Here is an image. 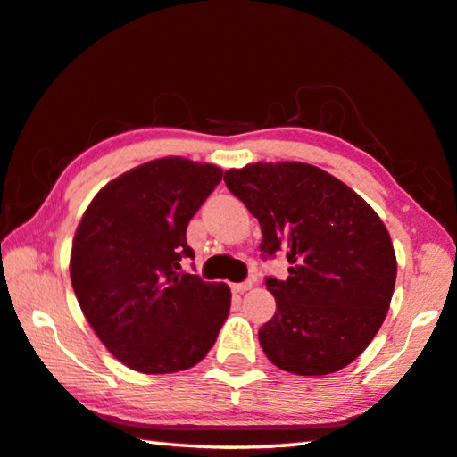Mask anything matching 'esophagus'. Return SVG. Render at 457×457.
Instances as JSON below:
<instances>
[{
    "label": "esophagus",
    "instance_id": "esophagus-1",
    "mask_svg": "<svg viewBox=\"0 0 457 457\" xmlns=\"http://www.w3.org/2000/svg\"><path fill=\"white\" fill-rule=\"evenodd\" d=\"M250 288H252V282H250V280H245V282H236V285H231V291L237 293V295H242V293H245V291H250Z\"/></svg>",
    "mask_w": 457,
    "mask_h": 457
}]
</instances>
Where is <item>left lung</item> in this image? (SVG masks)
I'll return each instance as SVG.
<instances>
[{
  "instance_id": "1",
  "label": "left lung",
  "mask_w": 457,
  "mask_h": 457,
  "mask_svg": "<svg viewBox=\"0 0 457 457\" xmlns=\"http://www.w3.org/2000/svg\"><path fill=\"white\" fill-rule=\"evenodd\" d=\"M262 228L268 256L287 250L288 278H266L277 313L258 331L280 370L323 376L352 364L378 333L396 256L378 213L307 162H254L223 175Z\"/></svg>"
}]
</instances>
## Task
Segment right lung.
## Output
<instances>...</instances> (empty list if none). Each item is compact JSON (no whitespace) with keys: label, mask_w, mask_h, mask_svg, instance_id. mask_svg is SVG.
Here are the masks:
<instances>
[{"label":"right lung","mask_w":457,"mask_h":457,"mask_svg":"<svg viewBox=\"0 0 457 457\" xmlns=\"http://www.w3.org/2000/svg\"><path fill=\"white\" fill-rule=\"evenodd\" d=\"M221 175L215 164L156 158L110 180L79 221L72 291L101 344L136 372L199 364L229 313L228 285L180 272L195 256L187 226Z\"/></svg>","instance_id":"add662e5"}]
</instances>
